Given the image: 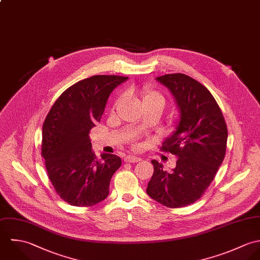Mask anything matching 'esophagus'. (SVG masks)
I'll return each instance as SVG.
<instances>
[{"label":"esophagus","mask_w":260,"mask_h":260,"mask_svg":"<svg viewBox=\"0 0 260 260\" xmlns=\"http://www.w3.org/2000/svg\"><path fill=\"white\" fill-rule=\"evenodd\" d=\"M141 159H142L141 157L136 156H125V158H124V160L126 162H137V161H140Z\"/></svg>","instance_id":"34e87169"}]
</instances>
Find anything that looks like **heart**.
<instances>
[{"label":"heart","instance_id":"1","mask_svg":"<svg viewBox=\"0 0 260 260\" xmlns=\"http://www.w3.org/2000/svg\"><path fill=\"white\" fill-rule=\"evenodd\" d=\"M140 94H141V102H142L143 106L144 105H157L160 108H162L165 105V98L158 91L146 87L141 90Z\"/></svg>","mask_w":260,"mask_h":260}]
</instances>
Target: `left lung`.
<instances>
[{
	"instance_id": "left-lung-1",
	"label": "left lung",
	"mask_w": 260,
	"mask_h": 260,
	"mask_svg": "<svg viewBox=\"0 0 260 260\" xmlns=\"http://www.w3.org/2000/svg\"><path fill=\"white\" fill-rule=\"evenodd\" d=\"M156 80L170 90L179 109L176 129L162 146L178 159L171 172L152 160L147 193L164 206L185 207L200 199L214 180L226 153L227 126L215 99L197 80L182 73Z\"/></svg>"
}]
</instances>
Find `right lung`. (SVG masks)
Returning <instances> with one entry per match:
<instances>
[{"mask_svg": "<svg viewBox=\"0 0 260 260\" xmlns=\"http://www.w3.org/2000/svg\"><path fill=\"white\" fill-rule=\"evenodd\" d=\"M128 77L94 75L67 88L43 123L42 156L58 195L76 207L93 206L107 198L109 183L121 166L119 156L91 149L89 131L101 121L110 93Z\"/></svg>", "mask_w": 260, "mask_h": 260, "instance_id": "right-lung-1", "label": "right lung"}]
</instances>
